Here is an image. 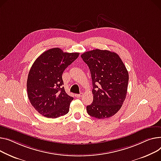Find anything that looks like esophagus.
<instances>
[{"mask_svg":"<svg viewBox=\"0 0 161 161\" xmlns=\"http://www.w3.org/2000/svg\"><path fill=\"white\" fill-rule=\"evenodd\" d=\"M75 96H76L77 98H80V97H81V96H83V93H80V94H75Z\"/></svg>","mask_w":161,"mask_h":161,"instance_id":"1","label":"esophagus"}]
</instances>
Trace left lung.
Returning <instances> with one entry per match:
<instances>
[{"label": "left lung", "instance_id": "8db88e82", "mask_svg": "<svg viewBox=\"0 0 161 161\" xmlns=\"http://www.w3.org/2000/svg\"><path fill=\"white\" fill-rule=\"evenodd\" d=\"M81 57L89 68L93 87V102L87 106V111L96 119H108L122 106L129 74L115 52L96 49L83 53Z\"/></svg>", "mask_w": 161, "mask_h": 161}]
</instances>
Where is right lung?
I'll return each instance as SVG.
<instances>
[{"mask_svg":"<svg viewBox=\"0 0 161 161\" xmlns=\"http://www.w3.org/2000/svg\"><path fill=\"white\" fill-rule=\"evenodd\" d=\"M79 54L53 48L44 52L32 65L26 83L28 96L31 105L42 116L56 119L69 113L74 98L63 87L62 74Z\"/></svg>","mask_w":161,"mask_h":161,"instance_id":"add662e5","label":"right lung"}]
</instances>
